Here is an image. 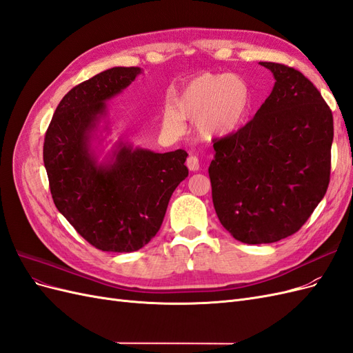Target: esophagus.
<instances>
[{"label":"esophagus","mask_w":353,"mask_h":353,"mask_svg":"<svg viewBox=\"0 0 353 353\" xmlns=\"http://www.w3.org/2000/svg\"><path fill=\"white\" fill-rule=\"evenodd\" d=\"M187 168L191 170V172H197L200 169V163H199V159L196 156H190L187 159Z\"/></svg>","instance_id":"34e87169"}]
</instances>
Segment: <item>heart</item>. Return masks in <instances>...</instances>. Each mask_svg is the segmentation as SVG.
I'll list each match as a JSON object with an SVG mask.
<instances>
[{"mask_svg":"<svg viewBox=\"0 0 353 353\" xmlns=\"http://www.w3.org/2000/svg\"><path fill=\"white\" fill-rule=\"evenodd\" d=\"M248 82L231 73H201L181 87L166 104L160 121L169 135H181L185 119H193L197 134L218 140L237 132L252 110Z\"/></svg>","mask_w":353,"mask_h":353,"instance_id":"b5f03b06","label":"heart"}]
</instances>
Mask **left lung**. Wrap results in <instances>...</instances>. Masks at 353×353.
<instances>
[{
  "mask_svg": "<svg viewBox=\"0 0 353 353\" xmlns=\"http://www.w3.org/2000/svg\"><path fill=\"white\" fill-rule=\"evenodd\" d=\"M274 88L253 119L215 141L212 200L231 236L245 244L292 236L330 183L333 114L314 83L280 63L261 61Z\"/></svg>",
  "mask_w": 353,
  "mask_h": 353,
  "instance_id": "1",
  "label": "left lung"
}]
</instances>
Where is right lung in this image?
Segmentation results:
<instances>
[{
  "label": "right lung",
  "mask_w": 353,
  "mask_h": 353,
  "mask_svg": "<svg viewBox=\"0 0 353 353\" xmlns=\"http://www.w3.org/2000/svg\"><path fill=\"white\" fill-rule=\"evenodd\" d=\"M141 73L140 68H112L77 85L57 105L46 134L44 166L54 205L103 252L144 248L160 230L170 196L188 176V154L181 148L154 153L119 137L103 153L112 132L108 101Z\"/></svg>",
  "instance_id": "right-lung-1"
}]
</instances>
